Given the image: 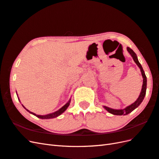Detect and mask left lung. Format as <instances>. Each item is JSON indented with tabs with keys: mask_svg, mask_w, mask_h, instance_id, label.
Returning <instances> with one entry per match:
<instances>
[{
	"mask_svg": "<svg viewBox=\"0 0 159 159\" xmlns=\"http://www.w3.org/2000/svg\"><path fill=\"white\" fill-rule=\"evenodd\" d=\"M127 51L129 53V54L131 55L134 61L137 64V66L140 69V72H141V74L142 76V78H143V84H142V90L140 93L139 97H138V99H136L135 102L133 103L131 105H129V106L126 107L125 108H124L123 109H115L108 107L107 106H103L104 109H106V110L109 113H111V114L116 115V116H122V115L125 116V115L129 114V113H131L132 111L134 110V109L139 106V105L141 104V103L142 102V101H143L144 97L146 95V84H147L146 83H147V80H146V75L144 73V71L143 70V68H142L140 63L139 62V61H138V57H137L136 54H135V52H134L131 48H129L128 47L127 48Z\"/></svg>",
	"mask_w": 159,
	"mask_h": 159,
	"instance_id": "left-lung-1",
	"label": "left lung"
}]
</instances>
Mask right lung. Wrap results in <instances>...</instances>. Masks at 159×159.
<instances>
[{"label": "right lung", "instance_id": "1", "mask_svg": "<svg viewBox=\"0 0 159 159\" xmlns=\"http://www.w3.org/2000/svg\"><path fill=\"white\" fill-rule=\"evenodd\" d=\"M70 101H71V99H69V101H68V102H67L66 104H65V105H64V106H62V107H61L60 109H58V111H55V112H53V113H49V114H47V115H44V116H41V115H37V114H35V113H33V112H31V111L28 110V109H27L25 107L23 106V105H23V107L24 108H25L28 112H30V113H31V114H33V115L35 116L36 117H39V118H40V119H52V118H55V117H57L58 116H59L60 115L62 114V113H63L65 111H66V109H67L68 107L69 106V105H70Z\"/></svg>", "mask_w": 159, "mask_h": 159}]
</instances>
